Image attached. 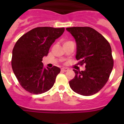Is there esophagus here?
Masks as SVG:
<instances>
[{
    "instance_id": "esophagus-1",
    "label": "esophagus",
    "mask_w": 124,
    "mask_h": 124,
    "mask_svg": "<svg viewBox=\"0 0 124 124\" xmlns=\"http://www.w3.org/2000/svg\"><path fill=\"white\" fill-rule=\"evenodd\" d=\"M68 70L69 69L68 68H61V71L64 72L67 71H68Z\"/></svg>"
}]
</instances>
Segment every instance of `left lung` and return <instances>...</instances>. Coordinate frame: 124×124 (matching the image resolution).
I'll use <instances>...</instances> for the list:
<instances>
[{
  "instance_id": "left-lung-1",
  "label": "left lung",
  "mask_w": 124,
  "mask_h": 124,
  "mask_svg": "<svg viewBox=\"0 0 124 124\" xmlns=\"http://www.w3.org/2000/svg\"><path fill=\"white\" fill-rule=\"evenodd\" d=\"M76 42V58L85 64V70H75V76L70 83L72 90L79 94H95L104 86L113 68L114 60L109 43L94 29L88 27L66 28Z\"/></svg>"
}]
</instances>
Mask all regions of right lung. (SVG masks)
Instances as JSON below:
<instances>
[{"mask_svg": "<svg viewBox=\"0 0 124 124\" xmlns=\"http://www.w3.org/2000/svg\"><path fill=\"white\" fill-rule=\"evenodd\" d=\"M64 28L37 27L22 36L12 51V67L22 87L33 94L48 91L53 86L60 68H45L41 62L51 45Z\"/></svg>", "mask_w": 124, "mask_h": 124, "instance_id": "1", "label": "right lung"}]
</instances>
